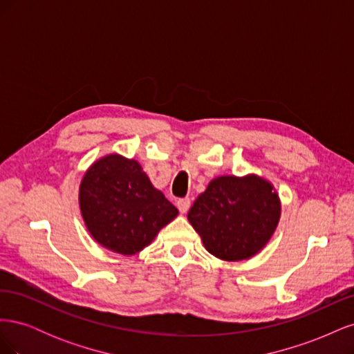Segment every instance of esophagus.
I'll use <instances>...</instances> for the list:
<instances>
[{"mask_svg": "<svg viewBox=\"0 0 354 354\" xmlns=\"http://www.w3.org/2000/svg\"><path fill=\"white\" fill-rule=\"evenodd\" d=\"M177 208L181 214H186L190 208V199L189 198H183V199H178L177 201Z\"/></svg>", "mask_w": 354, "mask_h": 354, "instance_id": "esophagus-1", "label": "esophagus"}]
</instances>
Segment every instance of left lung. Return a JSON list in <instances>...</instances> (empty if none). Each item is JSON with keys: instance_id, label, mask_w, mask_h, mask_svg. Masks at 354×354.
<instances>
[{"instance_id": "left-lung-1", "label": "left lung", "mask_w": 354, "mask_h": 354, "mask_svg": "<svg viewBox=\"0 0 354 354\" xmlns=\"http://www.w3.org/2000/svg\"><path fill=\"white\" fill-rule=\"evenodd\" d=\"M281 211L279 194L267 178L220 176L196 198L187 220L209 254L223 261H242L269 243Z\"/></svg>"}]
</instances>
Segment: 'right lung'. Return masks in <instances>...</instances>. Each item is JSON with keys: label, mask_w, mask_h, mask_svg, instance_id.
<instances>
[{"label": "right lung", "mask_w": 354, "mask_h": 354, "mask_svg": "<svg viewBox=\"0 0 354 354\" xmlns=\"http://www.w3.org/2000/svg\"><path fill=\"white\" fill-rule=\"evenodd\" d=\"M78 202L85 227L103 248L134 255L151 245L178 209L158 190L136 159L108 153L88 167Z\"/></svg>", "instance_id": "right-lung-1"}]
</instances>
